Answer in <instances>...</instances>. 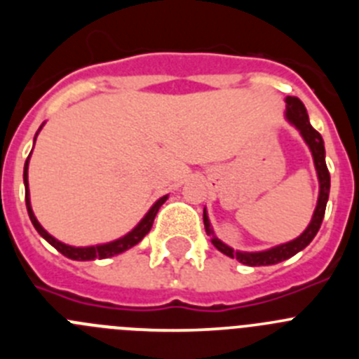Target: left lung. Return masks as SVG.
<instances>
[{"label":"left lung","instance_id":"left-lung-1","mask_svg":"<svg viewBox=\"0 0 359 359\" xmlns=\"http://www.w3.org/2000/svg\"><path fill=\"white\" fill-rule=\"evenodd\" d=\"M286 116L294 128L300 131V135L304 136L306 144L309 145L311 152H313V160H315L316 172H318L320 180V196L318 203H316V210L313 214V219H311L309 226L306 228L302 236L297 237L294 241L286 244H280V246H275L271 250H266V252H255V253H246V252H236L233 248L226 246L224 243L217 239L214 236V230L210 228V223H208L207 210L203 212V221H205V230L210 236L212 244L224 255L231 257V259H237L239 262L246 266H271L278 264V262L286 261L290 257L297 255L300 250H304L311 241L315 239V236L318 233L320 224L323 221V215H325V207H327V199H329V189H331V176H329L327 165H325V147H323L322 135L316 131L313 126L309 123V116H307L306 106L302 104V100L297 97H287L286 98Z\"/></svg>","mask_w":359,"mask_h":359}]
</instances>
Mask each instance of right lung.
I'll list each match as a JSON object with an SVG mask.
<instances>
[{
  "instance_id": "1",
  "label": "right lung",
  "mask_w": 359,
  "mask_h": 359,
  "mask_svg": "<svg viewBox=\"0 0 359 359\" xmlns=\"http://www.w3.org/2000/svg\"><path fill=\"white\" fill-rule=\"evenodd\" d=\"M27 170H28V160H27V163H25L23 180H25V199H27V210H28V215H30L32 224L36 226V230L39 231L41 236L48 241L50 244H52L57 252H61L62 255L68 257V259H73V261H95V259H107V257L118 255V253L133 248L135 244L140 243V241L147 236L149 231H151L152 223H154V217H156L158 210H160V207L165 203V199H167V196H163V198L158 199V201L152 205L151 210L145 214V217L142 219L140 223H138V226H136L133 231H129L128 236H123L122 239H116V241H113V243H107V244H98V246H88V248H75V246H68V244H62L61 241L53 239V237L50 236L48 231L44 230L43 226H41L39 221L36 219V215H34V212H32V207H30Z\"/></svg>"
}]
</instances>
